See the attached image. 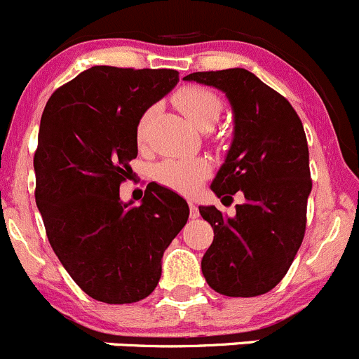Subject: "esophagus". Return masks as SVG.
Returning <instances> with one entry per match:
<instances>
[{
    "instance_id": "1",
    "label": "esophagus",
    "mask_w": 359,
    "mask_h": 359,
    "mask_svg": "<svg viewBox=\"0 0 359 359\" xmlns=\"http://www.w3.org/2000/svg\"><path fill=\"white\" fill-rule=\"evenodd\" d=\"M189 217L191 219H198L200 217V210H198V206L193 201H189Z\"/></svg>"
}]
</instances>
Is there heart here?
I'll return each mask as SVG.
<instances>
[{
  "mask_svg": "<svg viewBox=\"0 0 359 359\" xmlns=\"http://www.w3.org/2000/svg\"><path fill=\"white\" fill-rule=\"evenodd\" d=\"M173 100L175 106L186 114V118L200 128L212 126L224 109L222 99L213 90L200 85L182 86L175 93ZM149 118L151 109H146L135 125V140L139 146H144L147 140ZM206 173H208V165L201 158H166L154 168V177L161 186L184 194L196 191L205 180Z\"/></svg>",
  "mask_w": 359,
  "mask_h": 359,
  "instance_id": "obj_1",
  "label": "heart"
}]
</instances>
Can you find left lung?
I'll return each instance as SVG.
<instances>
[{
  "label": "left lung",
  "instance_id": "left-lung-1",
  "mask_svg": "<svg viewBox=\"0 0 359 359\" xmlns=\"http://www.w3.org/2000/svg\"><path fill=\"white\" fill-rule=\"evenodd\" d=\"M226 92L234 111V140L212 184L213 193L245 203L227 219L215 206H200L213 227L201 260L206 283L227 297H257L273 290L302 245L313 180L302 121L281 93L247 69L187 74Z\"/></svg>",
  "mask_w": 359,
  "mask_h": 359
}]
</instances>
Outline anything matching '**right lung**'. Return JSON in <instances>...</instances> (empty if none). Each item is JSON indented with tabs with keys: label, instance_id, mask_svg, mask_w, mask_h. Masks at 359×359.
<instances>
[{
	"label": "right lung",
	"instance_id": "right-lung-1",
	"mask_svg": "<svg viewBox=\"0 0 359 359\" xmlns=\"http://www.w3.org/2000/svg\"><path fill=\"white\" fill-rule=\"evenodd\" d=\"M177 81L173 69L93 66L57 88L43 111L36 205L69 276L100 302L146 299L189 217L184 198L154 182L140 205L119 200L137 158V121Z\"/></svg>",
	"mask_w": 359,
	"mask_h": 359
}]
</instances>
